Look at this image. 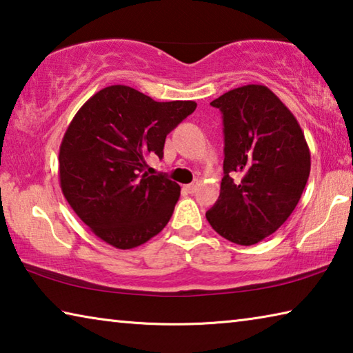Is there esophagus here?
Instances as JSON below:
<instances>
[{
  "mask_svg": "<svg viewBox=\"0 0 353 353\" xmlns=\"http://www.w3.org/2000/svg\"><path fill=\"white\" fill-rule=\"evenodd\" d=\"M198 182H196V183H190V185H185V190H187L188 191V193H194V191L196 190H198Z\"/></svg>",
  "mask_w": 353,
  "mask_h": 353,
  "instance_id": "esophagus-1",
  "label": "esophagus"
}]
</instances>
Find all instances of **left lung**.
<instances>
[{
  "mask_svg": "<svg viewBox=\"0 0 353 353\" xmlns=\"http://www.w3.org/2000/svg\"><path fill=\"white\" fill-rule=\"evenodd\" d=\"M223 113L224 177L207 221L252 246L276 232L305 188L312 159L296 117L265 85L238 87L210 103Z\"/></svg>",
  "mask_w": 353,
  "mask_h": 353,
  "instance_id": "1",
  "label": "left lung"
}]
</instances>
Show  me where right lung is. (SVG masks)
Returning a JSON list of instances; mask_svg holds the SVG:
<instances>
[{
  "label": "right lung",
  "instance_id": "right-lung-1",
  "mask_svg": "<svg viewBox=\"0 0 353 353\" xmlns=\"http://www.w3.org/2000/svg\"><path fill=\"white\" fill-rule=\"evenodd\" d=\"M194 101L157 103L128 85L105 87L83 104L59 151L61 188L94 235L132 249L168 224L181 187L149 176L146 159L163 157L165 139L194 112Z\"/></svg>",
  "mask_w": 353,
  "mask_h": 353
}]
</instances>
